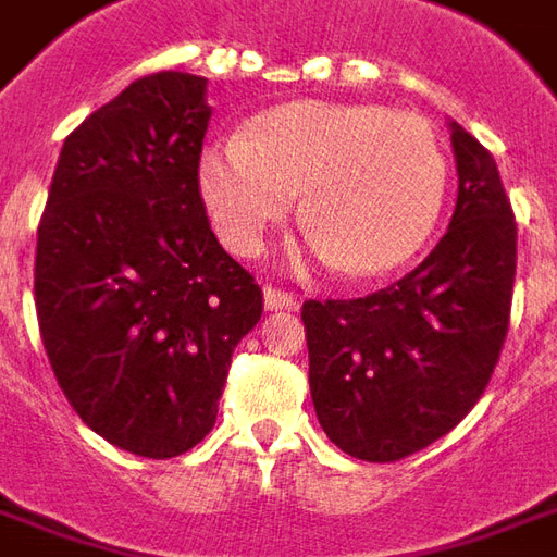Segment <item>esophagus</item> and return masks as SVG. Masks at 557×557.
Segmentation results:
<instances>
[{
  "label": "esophagus",
  "instance_id": "1",
  "mask_svg": "<svg viewBox=\"0 0 557 557\" xmlns=\"http://www.w3.org/2000/svg\"><path fill=\"white\" fill-rule=\"evenodd\" d=\"M262 301H265V310H295L298 307V301L292 298L289 292H280V289H271V286H265V292H262Z\"/></svg>",
  "mask_w": 557,
  "mask_h": 557
}]
</instances>
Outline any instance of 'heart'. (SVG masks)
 <instances>
[{
    "mask_svg": "<svg viewBox=\"0 0 557 557\" xmlns=\"http://www.w3.org/2000/svg\"><path fill=\"white\" fill-rule=\"evenodd\" d=\"M446 174L441 138L419 114L322 99L271 108L198 159V189L228 250H259L305 193L310 256L352 277L388 274L422 250Z\"/></svg>",
    "mask_w": 557,
    "mask_h": 557,
    "instance_id": "b5f03b06",
    "label": "heart"
}]
</instances>
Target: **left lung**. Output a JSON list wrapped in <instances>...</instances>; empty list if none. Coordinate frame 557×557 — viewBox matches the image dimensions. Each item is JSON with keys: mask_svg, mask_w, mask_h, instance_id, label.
Here are the masks:
<instances>
[{"mask_svg": "<svg viewBox=\"0 0 557 557\" xmlns=\"http://www.w3.org/2000/svg\"><path fill=\"white\" fill-rule=\"evenodd\" d=\"M458 198L425 262L386 289L301 307L329 441L398 461L449 434L492 380L516 280V220L492 153L449 120Z\"/></svg>", "mask_w": 557, "mask_h": 557, "instance_id": "1", "label": "left lung"}]
</instances>
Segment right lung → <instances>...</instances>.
<instances>
[{"mask_svg": "<svg viewBox=\"0 0 557 557\" xmlns=\"http://www.w3.org/2000/svg\"><path fill=\"white\" fill-rule=\"evenodd\" d=\"M208 77L157 72L62 144L35 250L50 368L99 437L174 458L216 422L262 289L220 247L198 193Z\"/></svg>", "mask_w": 557, "mask_h": 557, "instance_id": "obj_1", "label": "right lung"}]
</instances>
